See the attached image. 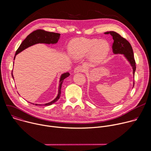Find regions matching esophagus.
<instances>
[{"label": "esophagus", "instance_id": "obj_1", "mask_svg": "<svg viewBox=\"0 0 151 151\" xmlns=\"http://www.w3.org/2000/svg\"><path fill=\"white\" fill-rule=\"evenodd\" d=\"M84 71V68L82 66H78L77 67H76L74 69V73H77L79 72H82Z\"/></svg>", "mask_w": 151, "mask_h": 151}]
</instances>
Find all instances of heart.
Returning a JSON list of instances; mask_svg holds the SVG:
<instances>
[{"instance_id":"b5f03b06","label":"heart","mask_w":151,"mask_h":151,"mask_svg":"<svg viewBox=\"0 0 151 151\" xmlns=\"http://www.w3.org/2000/svg\"><path fill=\"white\" fill-rule=\"evenodd\" d=\"M109 50V45L106 41L96 39H75L69 46V52L73 57L81 58L88 54L89 61L93 64L103 61Z\"/></svg>"}]
</instances>
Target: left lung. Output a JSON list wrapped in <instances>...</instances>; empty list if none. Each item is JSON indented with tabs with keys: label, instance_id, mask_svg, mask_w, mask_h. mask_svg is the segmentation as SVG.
I'll list each match as a JSON object with an SVG mask.
<instances>
[{
	"label": "left lung",
	"instance_id": "left-lung-1",
	"mask_svg": "<svg viewBox=\"0 0 151 151\" xmlns=\"http://www.w3.org/2000/svg\"><path fill=\"white\" fill-rule=\"evenodd\" d=\"M104 34H110L114 39V43L112 45L113 52L115 54H124L125 57L127 59L128 62L130 63L133 68V73L134 76V73L136 71V62L134 57V53L133 48L131 44L125 38L122 37L119 34L115 32L111 31L105 32ZM134 85V82H133V87Z\"/></svg>",
	"mask_w": 151,
	"mask_h": 151
}]
</instances>
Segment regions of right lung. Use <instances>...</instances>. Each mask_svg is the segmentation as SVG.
<instances>
[{"label": "right lung", "mask_w": 151, "mask_h": 151, "mask_svg": "<svg viewBox=\"0 0 151 151\" xmlns=\"http://www.w3.org/2000/svg\"><path fill=\"white\" fill-rule=\"evenodd\" d=\"M60 36V33L47 32V31H45L44 30H41V29L36 30L33 32L32 33H31L30 34H29L27 36V37L23 41V42L21 43L19 48H18V50L16 51V53L15 54V57H14V59L15 60V56L18 53L21 52V51H23L25 49H26L28 47L32 46L33 45L39 44V43L40 44H56L59 39ZM69 75H70V74L69 72L64 73L61 75L60 79L58 93L57 96L56 97V98L54 100H53L51 102L44 104V106L51 105V104H53L54 103H55V101H57L59 99L60 95H61V86H62L63 81L64 79L68 77ZM12 76L14 79L12 72ZM32 104H34V103H32ZM35 105L36 106H38V105L42 106V104H35Z\"/></svg>", "instance_id": "add662e5"}]
</instances>
